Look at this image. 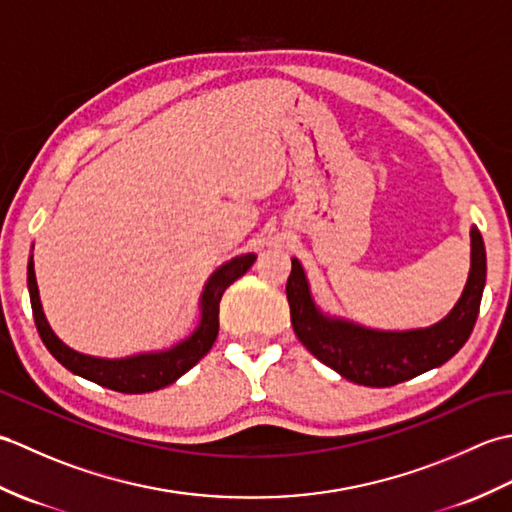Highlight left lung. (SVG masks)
Returning a JSON list of instances; mask_svg holds the SVG:
<instances>
[{
  "mask_svg": "<svg viewBox=\"0 0 512 512\" xmlns=\"http://www.w3.org/2000/svg\"><path fill=\"white\" fill-rule=\"evenodd\" d=\"M486 284L484 239L471 226V270L462 297L442 321L418 330H372L325 314L312 299L297 257L286 284L297 339L343 378L365 387H391L440 367L469 341Z\"/></svg>",
  "mask_w": 512,
  "mask_h": 512,
  "instance_id": "8db88e82",
  "label": "left lung"
}]
</instances>
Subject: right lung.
Wrapping results in <instances>:
<instances>
[{"label": "right lung", "instance_id": "1", "mask_svg": "<svg viewBox=\"0 0 512 512\" xmlns=\"http://www.w3.org/2000/svg\"><path fill=\"white\" fill-rule=\"evenodd\" d=\"M255 259V253H246L233 257L231 262L217 268L204 284V290L200 295L198 328H195L184 341L160 352L134 354L125 358H99L81 354L72 350L70 345H65L59 336L52 332L46 314H43L32 255L28 259L30 306L32 314H35V325L43 345L48 347L50 354L57 358L65 369H70L72 374L88 378L101 387L121 391V394H147V391H156L176 383L182 374H187L189 369L211 350L217 339V330H220V299L224 295V290L231 286L235 279L242 277L246 270L255 264Z\"/></svg>", "mask_w": 512, "mask_h": 512}]
</instances>
